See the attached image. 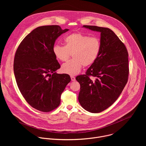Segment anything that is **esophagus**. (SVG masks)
Here are the masks:
<instances>
[{
	"label": "esophagus",
	"mask_w": 146,
	"mask_h": 146,
	"mask_svg": "<svg viewBox=\"0 0 146 146\" xmlns=\"http://www.w3.org/2000/svg\"><path fill=\"white\" fill-rule=\"evenodd\" d=\"M71 80H72V81H75L76 80V78H75V77L74 76H71Z\"/></svg>",
	"instance_id": "obj_1"
}]
</instances>
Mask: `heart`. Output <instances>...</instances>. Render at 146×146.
<instances>
[{
	"label": "heart",
	"mask_w": 146,
	"mask_h": 146,
	"mask_svg": "<svg viewBox=\"0 0 146 146\" xmlns=\"http://www.w3.org/2000/svg\"><path fill=\"white\" fill-rule=\"evenodd\" d=\"M65 46L55 44L52 51L55 57L62 62L66 61L72 54L73 58L62 66L64 73L76 75L82 66H89L97 59L101 50L99 37H90L80 32L70 33L65 38Z\"/></svg>",
	"instance_id": "heart-1"
}]
</instances>
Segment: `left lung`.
Instances as JSON below:
<instances>
[{
    "label": "left lung",
    "instance_id": "8db88e82",
    "mask_svg": "<svg viewBox=\"0 0 146 146\" xmlns=\"http://www.w3.org/2000/svg\"><path fill=\"white\" fill-rule=\"evenodd\" d=\"M100 32L101 50L85 74L76 77L80 84L78 101L87 111L98 113L106 110L118 99L129 75L128 53L125 44L109 28L84 25ZM96 77L95 80L90 76Z\"/></svg>",
    "mask_w": 146,
    "mask_h": 146
}]
</instances>
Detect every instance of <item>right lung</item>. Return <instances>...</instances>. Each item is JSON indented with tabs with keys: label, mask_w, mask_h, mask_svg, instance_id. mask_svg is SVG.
<instances>
[{
	"label": "right lung",
	"mask_w": 146,
	"mask_h": 146,
	"mask_svg": "<svg viewBox=\"0 0 146 146\" xmlns=\"http://www.w3.org/2000/svg\"><path fill=\"white\" fill-rule=\"evenodd\" d=\"M68 31L59 25L37 27L15 52L14 73L18 87L29 105L40 111L57 108L62 93L71 81L69 74L55 72L60 66L52 51L56 38Z\"/></svg>",
	"instance_id": "right-lung-1"
}]
</instances>
